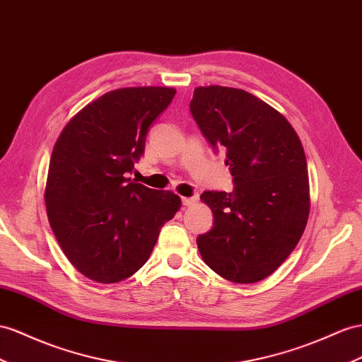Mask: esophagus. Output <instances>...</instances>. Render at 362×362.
Segmentation results:
<instances>
[{
  "instance_id": "esophagus-1",
  "label": "esophagus",
  "mask_w": 362,
  "mask_h": 362,
  "mask_svg": "<svg viewBox=\"0 0 362 362\" xmlns=\"http://www.w3.org/2000/svg\"><path fill=\"white\" fill-rule=\"evenodd\" d=\"M199 202V197H183L182 199V205L183 206H192V205H196V203Z\"/></svg>"
}]
</instances>
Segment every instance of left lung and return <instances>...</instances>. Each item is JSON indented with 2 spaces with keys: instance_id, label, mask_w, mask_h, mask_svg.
<instances>
[{
  "instance_id": "obj_1",
  "label": "left lung",
  "mask_w": 362,
  "mask_h": 362,
  "mask_svg": "<svg viewBox=\"0 0 362 362\" xmlns=\"http://www.w3.org/2000/svg\"><path fill=\"white\" fill-rule=\"evenodd\" d=\"M191 115L212 150L226 151L234 191H205L214 226L197 237L212 271L234 283L269 276L298 245L309 217L308 162L287 119L251 93L199 87Z\"/></svg>"
}]
</instances>
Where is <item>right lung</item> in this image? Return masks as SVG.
<instances>
[{
  "instance_id": "right-lung-1",
  "label": "right lung",
  "mask_w": 362,
  "mask_h": 362,
  "mask_svg": "<svg viewBox=\"0 0 362 362\" xmlns=\"http://www.w3.org/2000/svg\"><path fill=\"white\" fill-rule=\"evenodd\" d=\"M170 87L105 93L64 127L50 157L45 208L62 252L98 283H117L146 263L180 197L128 177L148 128L171 104Z\"/></svg>"
}]
</instances>
